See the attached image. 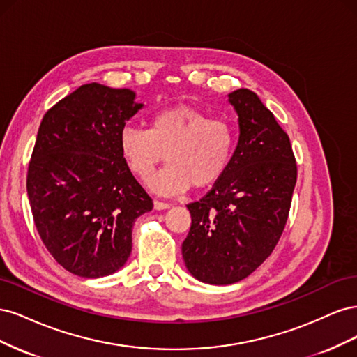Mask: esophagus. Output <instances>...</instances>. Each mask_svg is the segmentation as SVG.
<instances>
[{
  "mask_svg": "<svg viewBox=\"0 0 357 357\" xmlns=\"http://www.w3.org/2000/svg\"><path fill=\"white\" fill-rule=\"evenodd\" d=\"M153 205H155L156 210H167V208L171 207V204L164 202V201H159V199H155V201H153Z\"/></svg>",
  "mask_w": 357,
  "mask_h": 357,
  "instance_id": "esophagus-1",
  "label": "esophagus"
}]
</instances>
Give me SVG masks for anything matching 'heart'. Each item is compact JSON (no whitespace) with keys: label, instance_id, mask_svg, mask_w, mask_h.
Instances as JSON below:
<instances>
[{"label":"heart","instance_id":"heart-1","mask_svg":"<svg viewBox=\"0 0 357 357\" xmlns=\"http://www.w3.org/2000/svg\"><path fill=\"white\" fill-rule=\"evenodd\" d=\"M119 147L134 174L146 178L169 160V165L149 180L159 193H180L190 186L202 189L218 181L228 168L235 129L220 117H210L190 107L156 113L150 128L125 126Z\"/></svg>","mask_w":357,"mask_h":357}]
</instances>
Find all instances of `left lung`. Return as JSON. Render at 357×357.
Here are the masks:
<instances>
[{
    "label": "left lung",
    "mask_w": 357,
    "mask_h": 357,
    "mask_svg": "<svg viewBox=\"0 0 357 357\" xmlns=\"http://www.w3.org/2000/svg\"><path fill=\"white\" fill-rule=\"evenodd\" d=\"M240 138L225 174L188 204L192 225L181 253L199 282L232 284L273 253L289 218L296 160L289 135L248 91L229 93Z\"/></svg>",
    "instance_id": "obj_1"
}]
</instances>
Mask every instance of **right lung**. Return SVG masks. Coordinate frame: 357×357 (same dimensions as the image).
Listing matches in <instances>:
<instances>
[{
	"label": "right lung",
	"mask_w": 357,
	"mask_h": 357,
	"mask_svg": "<svg viewBox=\"0 0 357 357\" xmlns=\"http://www.w3.org/2000/svg\"><path fill=\"white\" fill-rule=\"evenodd\" d=\"M129 89L80 86L43 117L26 190L43 244L67 271L98 278L121 269L132 226L153 208L119 147V134L143 104Z\"/></svg>",
	"instance_id": "right-lung-1"
}]
</instances>
